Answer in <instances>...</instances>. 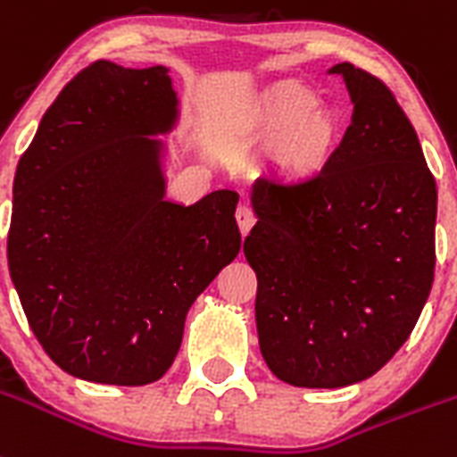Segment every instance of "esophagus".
<instances>
[{"label":"esophagus","instance_id":"obj_1","mask_svg":"<svg viewBox=\"0 0 457 457\" xmlns=\"http://www.w3.org/2000/svg\"><path fill=\"white\" fill-rule=\"evenodd\" d=\"M255 213H253V209L251 206H245V204H241L239 209H237V223H239V229H241V234H248L251 232V228L253 225H255Z\"/></svg>","mask_w":457,"mask_h":457}]
</instances>
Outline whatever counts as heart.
<instances>
[{
  "label": "heart",
  "mask_w": 457,
  "mask_h": 457,
  "mask_svg": "<svg viewBox=\"0 0 457 457\" xmlns=\"http://www.w3.org/2000/svg\"><path fill=\"white\" fill-rule=\"evenodd\" d=\"M317 101L301 89L278 94L264 112V130L273 137H289V158L296 165H312L322 161L333 145V121L327 114H312Z\"/></svg>",
  "instance_id": "b5f03b06"
}]
</instances>
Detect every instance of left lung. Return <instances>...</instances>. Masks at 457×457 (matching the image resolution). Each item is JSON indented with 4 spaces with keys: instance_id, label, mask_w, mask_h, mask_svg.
Returning <instances> with one entry per match:
<instances>
[{
    "instance_id": "obj_1",
    "label": "left lung",
    "mask_w": 457,
    "mask_h": 457,
    "mask_svg": "<svg viewBox=\"0 0 457 457\" xmlns=\"http://www.w3.org/2000/svg\"><path fill=\"white\" fill-rule=\"evenodd\" d=\"M352 124L315 172L253 186L262 356L292 386L340 388L375 375L410 338L435 280L437 184L379 78L333 66Z\"/></svg>"
}]
</instances>
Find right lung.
<instances>
[{
  "label": "right lung",
  "instance_id": "obj_1",
  "mask_svg": "<svg viewBox=\"0 0 457 457\" xmlns=\"http://www.w3.org/2000/svg\"><path fill=\"white\" fill-rule=\"evenodd\" d=\"M168 71L89 63L15 170L11 280L46 354L87 382L161 379L188 308L241 248L234 190L190 206L165 200L149 135L177 121Z\"/></svg>",
  "mask_w": 457,
  "mask_h": 457
}]
</instances>
